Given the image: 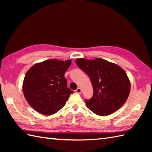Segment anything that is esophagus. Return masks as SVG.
Returning <instances> with one entry per match:
<instances>
[{"label":"esophagus","mask_w":152,"mask_h":152,"mask_svg":"<svg viewBox=\"0 0 152 152\" xmlns=\"http://www.w3.org/2000/svg\"><path fill=\"white\" fill-rule=\"evenodd\" d=\"M75 92H76V93H77V94H80L81 92H82V90H81V89L80 88H78L75 90Z\"/></svg>","instance_id":"34e87169"}]
</instances>
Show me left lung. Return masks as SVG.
Segmentation results:
<instances>
[{"mask_svg": "<svg viewBox=\"0 0 152 152\" xmlns=\"http://www.w3.org/2000/svg\"><path fill=\"white\" fill-rule=\"evenodd\" d=\"M75 62L91 79L94 94L85 102L92 112L108 115L124 104L130 91V82L123 68L100 58H79Z\"/></svg>", "mask_w": 152, "mask_h": 152, "instance_id": "obj_1", "label": "left lung"}]
</instances>
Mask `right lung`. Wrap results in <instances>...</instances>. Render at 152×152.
I'll use <instances>...</instances> for the list:
<instances>
[{"label":"right lung","instance_id":"obj_1","mask_svg":"<svg viewBox=\"0 0 152 152\" xmlns=\"http://www.w3.org/2000/svg\"><path fill=\"white\" fill-rule=\"evenodd\" d=\"M71 64V60L50 59L33 65L26 73L24 95L37 112L50 115L66 104L73 91L67 87L64 75Z\"/></svg>","mask_w":152,"mask_h":152}]
</instances>
